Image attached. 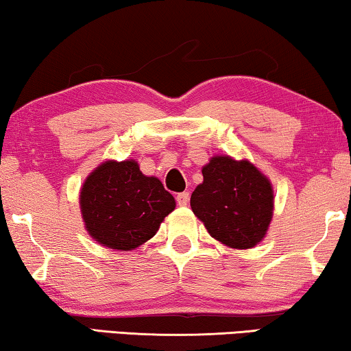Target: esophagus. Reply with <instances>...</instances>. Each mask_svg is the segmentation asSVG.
Returning a JSON list of instances; mask_svg holds the SVG:
<instances>
[{
	"label": "esophagus",
	"mask_w": 351,
	"mask_h": 351,
	"mask_svg": "<svg viewBox=\"0 0 351 351\" xmlns=\"http://www.w3.org/2000/svg\"><path fill=\"white\" fill-rule=\"evenodd\" d=\"M188 201H190V193L184 191L177 195V204L179 206H188Z\"/></svg>",
	"instance_id": "obj_1"
}]
</instances>
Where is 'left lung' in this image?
Masks as SVG:
<instances>
[{
	"mask_svg": "<svg viewBox=\"0 0 351 351\" xmlns=\"http://www.w3.org/2000/svg\"><path fill=\"white\" fill-rule=\"evenodd\" d=\"M201 185L190 206L209 234L231 248H252L266 236L272 220L274 191L250 161L213 156L202 167Z\"/></svg>",
	"mask_w": 351,
	"mask_h": 351,
	"instance_id": "8db88e82",
	"label": "left lung"
}]
</instances>
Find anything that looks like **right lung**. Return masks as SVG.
<instances>
[{
  "instance_id": "right-lung-1",
  "label": "right lung",
  "mask_w": 351,
  "mask_h": 351,
  "mask_svg": "<svg viewBox=\"0 0 351 351\" xmlns=\"http://www.w3.org/2000/svg\"><path fill=\"white\" fill-rule=\"evenodd\" d=\"M80 212L88 234L114 250H133L154 237L176 209L174 196L134 160L104 161L80 190Z\"/></svg>"
}]
</instances>
